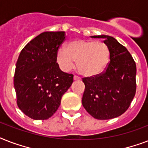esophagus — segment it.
I'll return each instance as SVG.
<instances>
[{
    "label": "esophagus",
    "instance_id": "1",
    "mask_svg": "<svg viewBox=\"0 0 148 148\" xmlns=\"http://www.w3.org/2000/svg\"><path fill=\"white\" fill-rule=\"evenodd\" d=\"M74 81H80V80H81V77H78V76H77V75H74Z\"/></svg>",
    "mask_w": 148,
    "mask_h": 148
}]
</instances>
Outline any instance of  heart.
I'll list each match as a JSON object with an SVG mask.
<instances>
[{"label": "heart", "mask_w": 148, "mask_h": 148, "mask_svg": "<svg viewBox=\"0 0 148 148\" xmlns=\"http://www.w3.org/2000/svg\"><path fill=\"white\" fill-rule=\"evenodd\" d=\"M110 59V48L102 41L76 40L69 43L67 48L60 47L58 51L57 60L64 71H69L75 67L81 74L94 77L103 71Z\"/></svg>", "instance_id": "heart-1"}]
</instances>
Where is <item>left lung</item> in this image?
Returning <instances> with one entry per match:
<instances>
[{
    "instance_id": "left-lung-1",
    "label": "left lung",
    "mask_w": 148,
    "mask_h": 148,
    "mask_svg": "<svg viewBox=\"0 0 148 148\" xmlns=\"http://www.w3.org/2000/svg\"><path fill=\"white\" fill-rule=\"evenodd\" d=\"M91 38L104 39L110 48V61L101 74L83 78L82 104L96 119H112L127 110L135 95L136 64L126 47L113 37Z\"/></svg>"
}]
</instances>
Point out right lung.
Wrapping results in <instances>:
<instances>
[{
    "label": "right lung",
    "instance_id": "right-lung-1",
    "mask_svg": "<svg viewBox=\"0 0 148 148\" xmlns=\"http://www.w3.org/2000/svg\"><path fill=\"white\" fill-rule=\"evenodd\" d=\"M64 31H46L31 40L20 53L14 73V89L20 110L34 120H47L59 108L73 83L63 72L57 53L65 40Z\"/></svg>",
    "mask_w": 148,
    "mask_h": 148
}]
</instances>
